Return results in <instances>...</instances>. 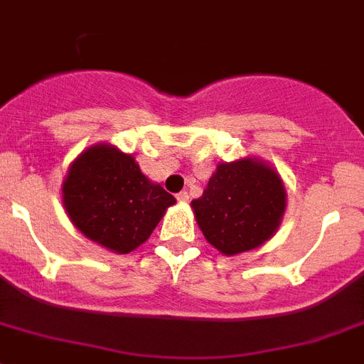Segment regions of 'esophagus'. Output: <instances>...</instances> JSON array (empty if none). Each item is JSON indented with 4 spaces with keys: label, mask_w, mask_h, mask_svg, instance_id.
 <instances>
[{
    "label": "esophagus",
    "mask_w": 364,
    "mask_h": 364,
    "mask_svg": "<svg viewBox=\"0 0 364 364\" xmlns=\"http://www.w3.org/2000/svg\"><path fill=\"white\" fill-rule=\"evenodd\" d=\"M178 200L181 201V203H186V201H188V192H186V191L179 192V194H178Z\"/></svg>",
    "instance_id": "1"
}]
</instances>
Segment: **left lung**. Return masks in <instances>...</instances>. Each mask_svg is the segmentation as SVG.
Listing matches in <instances>:
<instances>
[{"instance_id": "left-lung-1", "label": "left lung", "mask_w": 364, "mask_h": 364, "mask_svg": "<svg viewBox=\"0 0 364 364\" xmlns=\"http://www.w3.org/2000/svg\"><path fill=\"white\" fill-rule=\"evenodd\" d=\"M191 205L207 242L232 257L260 247L277 232L286 188L277 170L247 157L218 164L203 196Z\"/></svg>"}]
</instances>
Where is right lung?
Wrapping results in <instances>:
<instances>
[{
  "label": "right lung",
  "instance_id": "add662e5",
  "mask_svg": "<svg viewBox=\"0 0 364 364\" xmlns=\"http://www.w3.org/2000/svg\"><path fill=\"white\" fill-rule=\"evenodd\" d=\"M73 225L119 255L146 242L176 198L141 172L134 156L95 144L73 161L62 185Z\"/></svg>",
  "mask_w": 364,
  "mask_h": 364
}]
</instances>
